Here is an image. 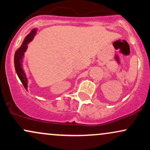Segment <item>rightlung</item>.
<instances>
[{"mask_svg": "<svg viewBox=\"0 0 150 150\" xmlns=\"http://www.w3.org/2000/svg\"><path fill=\"white\" fill-rule=\"evenodd\" d=\"M37 33V29H34L32 30L28 35L24 39L23 42H22L21 46L17 50L16 52L15 53V57H14V63H15V71H16L17 75L19 78H20V81L22 82V85H23L24 87L27 90V79L26 77L25 73L24 72L23 68H22V58L24 57L25 55V52L27 49V45L29 43L32 41L34 39V36L36 35Z\"/></svg>", "mask_w": 150, "mask_h": 150, "instance_id": "1", "label": "right lung"}]
</instances>
